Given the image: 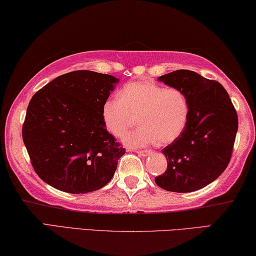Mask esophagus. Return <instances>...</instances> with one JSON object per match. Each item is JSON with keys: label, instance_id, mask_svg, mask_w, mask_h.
<instances>
[{"label": "esophagus", "instance_id": "1", "mask_svg": "<svg viewBox=\"0 0 256 256\" xmlns=\"http://www.w3.org/2000/svg\"><path fill=\"white\" fill-rule=\"evenodd\" d=\"M137 154H140V156H147L150 154V150H135Z\"/></svg>", "mask_w": 256, "mask_h": 256}]
</instances>
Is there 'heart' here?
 <instances>
[{
	"instance_id": "heart-1",
	"label": "heart",
	"mask_w": 256,
	"mask_h": 256,
	"mask_svg": "<svg viewBox=\"0 0 256 256\" xmlns=\"http://www.w3.org/2000/svg\"><path fill=\"white\" fill-rule=\"evenodd\" d=\"M190 104L178 88H164L150 80L132 82L102 106L103 124L112 136L124 138L138 118L140 127L124 138L132 147L171 144L184 130Z\"/></svg>"
}]
</instances>
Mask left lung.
<instances>
[{
	"instance_id": "1",
	"label": "left lung",
	"mask_w": 256,
	"mask_h": 256,
	"mask_svg": "<svg viewBox=\"0 0 256 256\" xmlns=\"http://www.w3.org/2000/svg\"><path fill=\"white\" fill-rule=\"evenodd\" d=\"M158 80L184 92L190 114L183 132L162 150L168 168L155 178V183L182 194L202 189L230 163L238 129L237 112L220 83L196 72L178 70Z\"/></svg>"
}]
</instances>
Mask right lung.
<instances>
[{
	"label": "right lung",
	"instance_id": "right-lung-1",
	"mask_svg": "<svg viewBox=\"0 0 256 256\" xmlns=\"http://www.w3.org/2000/svg\"><path fill=\"white\" fill-rule=\"evenodd\" d=\"M118 82L92 70L70 72L31 98L22 138L44 182L75 194L109 183L126 150L103 124L102 106Z\"/></svg>",
	"mask_w": 256,
	"mask_h": 256
}]
</instances>
